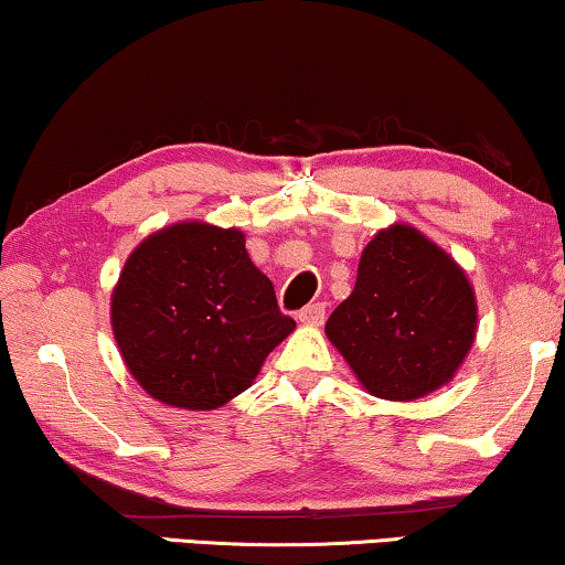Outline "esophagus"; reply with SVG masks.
I'll use <instances>...</instances> for the list:
<instances>
[{"mask_svg": "<svg viewBox=\"0 0 565 565\" xmlns=\"http://www.w3.org/2000/svg\"><path fill=\"white\" fill-rule=\"evenodd\" d=\"M323 316H327V306L323 303H311L303 311H298V319L308 323V327H319V323H323Z\"/></svg>", "mask_w": 565, "mask_h": 565, "instance_id": "esophagus-1", "label": "esophagus"}]
</instances>
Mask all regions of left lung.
Wrapping results in <instances>:
<instances>
[{"instance_id":"8db88e82","label":"left lung","mask_w":565,"mask_h":565,"mask_svg":"<svg viewBox=\"0 0 565 565\" xmlns=\"http://www.w3.org/2000/svg\"><path fill=\"white\" fill-rule=\"evenodd\" d=\"M327 337L373 396L414 401L466 360L476 339L473 288L437 244L396 223L365 246Z\"/></svg>"}]
</instances>
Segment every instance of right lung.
<instances>
[{"label": "right lung", "mask_w": 565, "mask_h": 565, "mask_svg": "<svg viewBox=\"0 0 565 565\" xmlns=\"http://www.w3.org/2000/svg\"><path fill=\"white\" fill-rule=\"evenodd\" d=\"M292 329L236 228L157 231L130 254L113 292V331L130 375L153 398L192 412L249 388Z\"/></svg>", "instance_id": "1"}]
</instances>
